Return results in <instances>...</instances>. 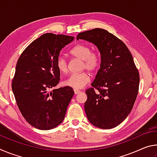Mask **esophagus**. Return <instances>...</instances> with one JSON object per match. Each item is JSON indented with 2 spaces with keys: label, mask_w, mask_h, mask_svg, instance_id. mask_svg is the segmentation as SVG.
<instances>
[{
  "label": "esophagus",
  "mask_w": 157,
  "mask_h": 157,
  "mask_svg": "<svg viewBox=\"0 0 157 157\" xmlns=\"http://www.w3.org/2000/svg\"><path fill=\"white\" fill-rule=\"evenodd\" d=\"M74 92H75V94H79V92H80V91H79V90H78V89H74Z\"/></svg>",
  "instance_id": "esophagus-1"
}]
</instances>
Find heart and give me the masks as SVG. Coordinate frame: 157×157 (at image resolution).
<instances>
[{
  "label": "heart",
  "mask_w": 157,
  "mask_h": 157,
  "mask_svg": "<svg viewBox=\"0 0 157 157\" xmlns=\"http://www.w3.org/2000/svg\"><path fill=\"white\" fill-rule=\"evenodd\" d=\"M71 54L74 57L82 60V68L89 71L98 70L100 65V58L96 52H91V50L86 45L78 44L71 50ZM56 66L58 71L62 73L68 71V62L66 58L59 56L56 59ZM90 77L86 72L73 73L63 82L65 86H70L75 89H82L89 83Z\"/></svg>",
  "instance_id": "b5f03b06"
}]
</instances>
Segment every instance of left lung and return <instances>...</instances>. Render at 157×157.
Instances as JSON below:
<instances>
[{"label": "left lung", "instance_id": "1", "mask_svg": "<svg viewBox=\"0 0 157 157\" xmlns=\"http://www.w3.org/2000/svg\"><path fill=\"white\" fill-rule=\"evenodd\" d=\"M78 39L95 45L101 56L93 87L86 90L87 118L99 128H113L131 112L139 93V73L126 45L106 30L95 28L80 33Z\"/></svg>", "mask_w": 157, "mask_h": 157}]
</instances>
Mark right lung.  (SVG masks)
Segmentation results:
<instances>
[{"mask_svg": "<svg viewBox=\"0 0 157 157\" xmlns=\"http://www.w3.org/2000/svg\"><path fill=\"white\" fill-rule=\"evenodd\" d=\"M74 36L46 33L32 42L18 59L12 89L23 118L41 130L56 127L65 118L74 95L70 86L51 89L60 79L56 59Z\"/></svg>", "mask_w": 157, "mask_h": 157, "instance_id": "1", "label": "right lung"}]
</instances>
